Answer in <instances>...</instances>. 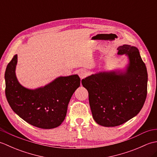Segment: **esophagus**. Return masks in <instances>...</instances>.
<instances>
[{"label": "esophagus", "mask_w": 157, "mask_h": 157, "mask_svg": "<svg viewBox=\"0 0 157 157\" xmlns=\"http://www.w3.org/2000/svg\"><path fill=\"white\" fill-rule=\"evenodd\" d=\"M78 75L79 76V78H80L81 79H83L87 76L88 72L85 69H79L78 71Z\"/></svg>", "instance_id": "1"}]
</instances>
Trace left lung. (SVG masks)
Returning a JSON list of instances; mask_svg holds the SVG:
<instances>
[{"label":"left lung","mask_w":157,"mask_h":157,"mask_svg":"<svg viewBox=\"0 0 157 157\" xmlns=\"http://www.w3.org/2000/svg\"><path fill=\"white\" fill-rule=\"evenodd\" d=\"M117 50L118 55L128 58L124 68L96 72L82 80L93 119L104 127L120 125L134 117L147 95V69L138 49L123 44Z\"/></svg>","instance_id":"1"}]
</instances>
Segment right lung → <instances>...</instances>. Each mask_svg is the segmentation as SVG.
Here are the masks:
<instances>
[{
	"label": "right lung",
	"mask_w": 157,
	"mask_h": 157,
	"mask_svg": "<svg viewBox=\"0 0 157 157\" xmlns=\"http://www.w3.org/2000/svg\"><path fill=\"white\" fill-rule=\"evenodd\" d=\"M17 55L6 68L5 94L12 110L25 121L42 129H52L64 121L70 99L80 86L78 75L60 76L35 89L25 88L16 76Z\"/></svg>",
	"instance_id": "1"
}]
</instances>
